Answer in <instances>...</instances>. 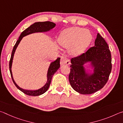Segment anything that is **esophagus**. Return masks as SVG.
I'll list each match as a JSON object with an SVG mask.
<instances>
[{"instance_id":"1","label":"esophagus","mask_w":123,"mask_h":123,"mask_svg":"<svg viewBox=\"0 0 123 123\" xmlns=\"http://www.w3.org/2000/svg\"><path fill=\"white\" fill-rule=\"evenodd\" d=\"M70 64V60H68L67 57L65 56H63L61 57V60H60V65L62 66L64 65H68Z\"/></svg>"}]
</instances>
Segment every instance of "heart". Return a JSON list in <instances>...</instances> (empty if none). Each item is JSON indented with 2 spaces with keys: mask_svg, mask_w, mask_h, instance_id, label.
<instances>
[{
  "mask_svg": "<svg viewBox=\"0 0 123 123\" xmlns=\"http://www.w3.org/2000/svg\"><path fill=\"white\" fill-rule=\"evenodd\" d=\"M91 38V34L88 30L79 27H71L63 32L58 42L62 46L71 47L72 52L78 55L86 49Z\"/></svg>",
  "mask_w": 123,
  "mask_h": 123,
  "instance_id": "1",
  "label": "heart"
}]
</instances>
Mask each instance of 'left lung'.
I'll return each instance as SVG.
<instances>
[{"label": "left lung", "mask_w": 123, "mask_h": 123, "mask_svg": "<svg viewBox=\"0 0 123 123\" xmlns=\"http://www.w3.org/2000/svg\"><path fill=\"white\" fill-rule=\"evenodd\" d=\"M111 55L109 46L99 33L97 35L94 46L71 60L68 79L75 91L82 94L93 93L104 86L112 70ZM90 62L94 73L86 74L83 64Z\"/></svg>", "instance_id": "left-lung-1"}]
</instances>
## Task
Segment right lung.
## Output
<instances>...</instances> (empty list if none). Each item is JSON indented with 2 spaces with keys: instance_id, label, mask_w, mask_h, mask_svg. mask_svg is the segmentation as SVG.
Listing matches in <instances>:
<instances>
[{
  "instance_id": "obj_1",
  "label": "right lung",
  "mask_w": 123,
  "mask_h": 123,
  "mask_svg": "<svg viewBox=\"0 0 123 123\" xmlns=\"http://www.w3.org/2000/svg\"><path fill=\"white\" fill-rule=\"evenodd\" d=\"M55 23L51 21H44V22H37L34 23L33 24L31 25L30 27L27 28L22 33H21L20 37H19L18 40L17 41L16 44L14 45L13 49V50L12 52V55L11 56L10 63H9V68L11 74V76L12 77V79L13 80V82L16 85V86L18 88V89L20 90L21 92H23L24 93L27 94L28 96H40L41 94L44 93L45 92L47 91L48 90L49 87V85L51 84V81L52 80V78L55 74V73L58 70V68H60V58H58L55 61L52 62L51 63L49 67V68L48 72H47V81L44 86L43 87L40 88V89H38L37 90H25L23 89H21L20 87H19L17 84L15 83L13 78L12 71H11V66L12 64V60L13 58V55L15 52V51L17 49V46H18L19 43L22 39V38L28 35V34L35 33V32H46L48 31L51 29H53L54 27H55Z\"/></svg>"
}]
</instances>
